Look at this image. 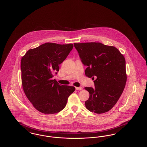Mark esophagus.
<instances>
[{
    "instance_id": "1",
    "label": "esophagus",
    "mask_w": 147,
    "mask_h": 147,
    "mask_svg": "<svg viewBox=\"0 0 147 147\" xmlns=\"http://www.w3.org/2000/svg\"><path fill=\"white\" fill-rule=\"evenodd\" d=\"M76 89L77 90H83V88L82 87H76Z\"/></svg>"
}]
</instances>
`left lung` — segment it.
Instances as JSON below:
<instances>
[{
	"instance_id": "8db88e82",
	"label": "left lung",
	"mask_w": 147,
	"mask_h": 147,
	"mask_svg": "<svg viewBox=\"0 0 147 147\" xmlns=\"http://www.w3.org/2000/svg\"><path fill=\"white\" fill-rule=\"evenodd\" d=\"M85 74L94 80L95 88L85 87L90 97L85 102L87 110L96 113L110 110L120 97L126 82L124 56L117 49L100 42L74 44Z\"/></svg>"
}]
</instances>
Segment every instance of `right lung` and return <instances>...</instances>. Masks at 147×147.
Segmentation results:
<instances>
[{
  "label": "right lung",
  "instance_id": "add662e5",
  "mask_svg": "<svg viewBox=\"0 0 147 147\" xmlns=\"http://www.w3.org/2000/svg\"><path fill=\"white\" fill-rule=\"evenodd\" d=\"M72 44L47 42L29 50L22 57L21 69L23 89L29 101L38 111L53 114L66 106L73 86L60 85L52 78L59 70V65L68 57Z\"/></svg>",
  "mask_w": 147,
  "mask_h": 147
}]
</instances>
